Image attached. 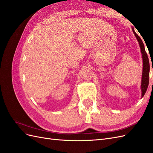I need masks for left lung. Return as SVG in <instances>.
<instances>
[{
  "label": "left lung",
  "instance_id": "8db88e82",
  "mask_svg": "<svg viewBox=\"0 0 153 153\" xmlns=\"http://www.w3.org/2000/svg\"><path fill=\"white\" fill-rule=\"evenodd\" d=\"M133 32L135 37L137 39L138 42L139 43V45L140 47V50L142 55V59H143V71H142V84H141V89H142V97L144 96L147 89L149 85V61L148 59L147 54L144 48V45H143L142 39L138 36L136 32L133 29Z\"/></svg>",
  "mask_w": 153,
  "mask_h": 153
}]
</instances>
